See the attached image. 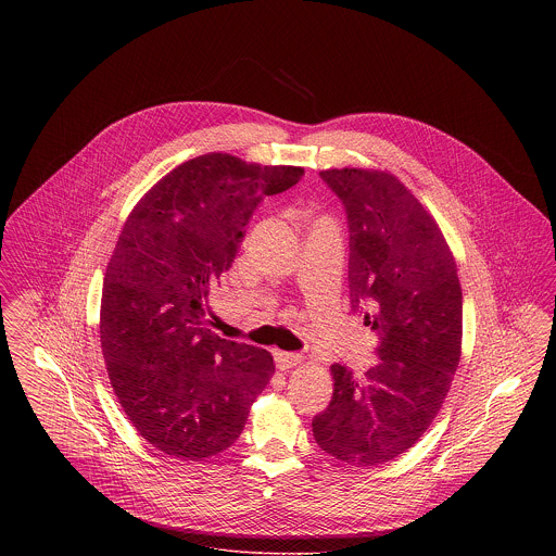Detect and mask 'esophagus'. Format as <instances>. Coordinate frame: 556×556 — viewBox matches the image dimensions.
Segmentation results:
<instances>
[{
  "label": "esophagus",
  "instance_id": "1",
  "mask_svg": "<svg viewBox=\"0 0 556 556\" xmlns=\"http://www.w3.org/2000/svg\"><path fill=\"white\" fill-rule=\"evenodd\" d=\"M275 363H277V367L281 370L291 369V367H295V365H300L302 361H304V356L302 354H295V352H281V350H275Z\"/></svg>",
  "mask_w": 556,
  "mask_h": 556
}]
</instances>
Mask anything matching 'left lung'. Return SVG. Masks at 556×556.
<instances>
[{
  "label": "left lung",
  "mask_w": 556,
  "mask_h": 556,
  "mask_svg": "<svg viewBox=\"0 0 556 556\" xmlns=\"http://www.w3.org/2000/svg\"><path fill=\"white\" fill-rule=\"evenodd\" d=\"M350 233V304L377 333V365L336 363L333 396L313 419L318 448L372 467L410 448L435 419L460 361L463 291L448 243L394 175L331 168Z\"/></svg>",
  "instance_id": "left-lung-1"
}]
</instances>
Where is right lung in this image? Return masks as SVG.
<instances>
[{"mask_svg": "<svg viewBox=\"0 0 556 556\" xmlns=\"http://www.w3.org/2000/svg\"><path fill=\"white\" fill-rule=\"evenodd\" d=\"M302 175L212 152L173 168L129 214L108 263L100 342L123 410L160 452L202 460L229 448L273 377L266 350L212 331L208 293L258 204Z\"/></svg>", "mask_w": 556, "mask_h": 556, "instance_id": "1", "label": "right lung"}]
</instances>
